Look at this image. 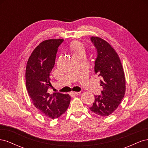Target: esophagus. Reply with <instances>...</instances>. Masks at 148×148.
Returning a JSON list of instances; mask_svg holds the SVG:
<instances>
[{
	"label": "esophagus",
	"mask_w": 148,
	"mask_h": 148,
	"mask_svg": "<svg viewBox=\"0 0 148 148\" xmlns=\"http://www.w3.org/2000/svg\"><path fill=\"white\" fill-rule=\"evenodd\" d=\"M80 94V92H73L72 91L71 92V95H78Z\"/></svg>",
	"instance_id": "esophagus-1"
}]
</instances>
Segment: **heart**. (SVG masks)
<instances>
[{
  "mask_svg": "<svg viewBox=\"0 0 148 148\" xmlns=\"http://www.w3.org/2000/svg\"><path fill=\"white\" fill-rule=\"evenodd\" d=\"M71 47H72L73 50L74 51V55L77 54V53H84L83 47L79 43H73L72 45H71Z\"/></svg>",
  "mask_w": 148,
  "mask_h": 148,
  "instance_id": "obj_1",
  "label": "heart"
}]
</instances>
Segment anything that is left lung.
Instances as JSON below:
<instances>
[{
  "mask_svg": "<svg viewBox=\"0 0 148 148\" xmlns=\"http://www.w3.org/2000/svg\"><path fill=\"white\" fill-rule=\"evenodd\" d=\"M97 57L95 61V73L101 77V95H95V100L90 110L96 114L107 117L116 110L125 92L124 71L117 53L105 40L92 36Z\"/></svg>",
  "mask_w": 148,
  "mask_h": 148,
  "instance_id": "obj_1",
  "label": "left lung"
}]
</instances>
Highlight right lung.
I'll list each match as a JSON object with an SVG mask.
<instances>
[{
	"label": "right lung",
	"mask_w": 148,
	"mask_h": 148,
	"mask_svg": "<svg viewBox=\"0 0 148 148\" xmlns=\"http://www.w3.org/2000/svg\"><path fill=\"white\" fill-rule=\"evenodd\" d=\"M64 39H48L40 43L29 57L26 69V87L33 105L40 112L52 119L68 108L71 97L60 92H48L50 76L55 65L58 47Z\"/></svg>",
	"instance_id": "1"
}]
</instances>
